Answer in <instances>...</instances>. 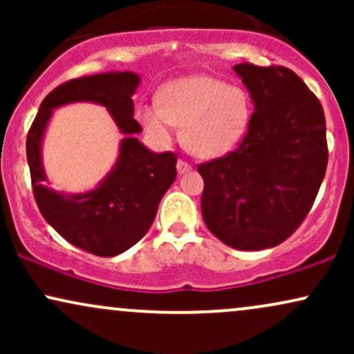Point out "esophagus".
Segmentation results:
<instances>
[{"instance_id": "1", "label": "esophagus", "mask_w": 354, "mask_h": 354, "mask_svg": "<svg viewBox=\"0 0 354 354\" xmlns=\"http://www.w3.org/2000/svg\"><path fill=\"white\" fill-rule=\"evenodd\" d=\"M176 169H178V173H180V174H185V173H188L189 169H191V165L188 163V161H185V160H178Z\"/></svg>"}]
</instances>
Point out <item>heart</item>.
<instances>
[{
  "label": "heart",
  "mask_w": 354,
  "mask_h": 354,
  "mask_svg": "<svg viewBox=\"0 0 354 354\" xmlns=\"http://www.w3.org/2000/svg\"><path fill=\"white\" fill-rule=\"evenodd\" d=\"M146 131L168 143L183 126V143L200 158L226 154L245 135L251 116L245 89L211 76H188L166 84L160 103L143 104L138 111Z\"/></svg>",
  "instance_id": "1"
}]
</instances>
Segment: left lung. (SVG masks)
I'll list each match as a JSON object with an SVG mask.
<instances>
[{
  "mask_svg": "<svg viewBox=\"0 0 354 354\" xmlns=\"http://www.w3.org/2000/svg\"><path fill=\"white\" fill-rule=\"evenodd\" d=\"M254 111L238 148L198 165L201 213L225 245L273 248L298 230L328 166L326 120L319 100L290 68L234 66Z\"/></svg>",
  "mask_w": 354,
  "mask_h": 354,
  "instance_id": "obj_1",
  "label": "left lung"
}]
</instances>
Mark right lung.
<instances>
[{
  "label": "right lung",
  "instance_id": "right-lung-1",
  "mask_svg": "<svg viewBox=\"0 0 354 354\" xmlns=\"http://www.w3.org/2000/svg\"><path fill=\"white\" fill-rule=\"evenodd\" d=\"M135 73H103L66 81L43 100L26 138V158L36 205L43 218L71 245L96 256H116L136 245L156 216L161 198L176 178V154H156L136 140L141 126L133 118ZM75 100L106 106L128 138L107 180L83 195L56 194L42 185L41 140L53 107Z\"/></svg>",
  "mask_w": 354,
  "mask_h": 354
}]
</instances>
